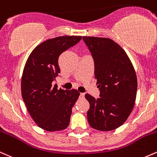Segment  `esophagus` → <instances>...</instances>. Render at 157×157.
Here are the masks:
<instances>
[{"mask_svg": "<svg viewBox=\"0 0 157 157\" xmlns=\"http://www.w3.org/2000/svg\"><path fill=\"white\" fill-rule=\"evenodd\" d=\"M85 97V94L84 93H80V97H82V98H84Z\"/></svg>", "mask_w": 157, "mask_h": 157, "instance_id": "34e87169", "label": "esophagus"}]
</instances>
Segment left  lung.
Returning a JSON list of instances; mask_svg holds the SVG:
<instances>
[{"label":"left lung","mask_w":157,"mask_h":157,"mask_svg":"<svg viewBox=\"0 0 157 157\" xmlns=\"http://www.w3.org/2000/svg\"><path fill=\"white\" fill-rule=\"evenodd\" d=\"M94 61V76L100 98L86 94L90 126L109 131L121 126L134 109L137 79L132 63L120 45L109 38L82 37Z\"/></svg>","instance_id":"obj_1"}]
</instances>
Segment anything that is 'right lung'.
<instances>
[{"label":"right lung","instance_id":"add662e5","mask_svg":"<svg viewBox=\"0 0 157 157\" xmlns=\"http://www.w3.org/2000/svg\"><path fill=\"white\" fill-rule=\"evenodd\" d=\"M81 39V36H61L47 40L34 48L25 64L21 79L23 102L35 123L47 131L63 130L69 125L80 93L57 89L52 82L60 73L59 56Z\"/></svg>","mask_w":157,"mask_h":157}]
</instances>
